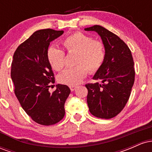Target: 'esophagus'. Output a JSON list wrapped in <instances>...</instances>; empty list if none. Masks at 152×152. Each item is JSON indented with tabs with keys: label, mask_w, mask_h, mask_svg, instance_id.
<instances>
[{
	"label": "esophagus",
	"mask_w": 152,
	"mask_h": 152,
	"mask_svg": "<svg viewBox=\"0 0 152 152\" xmlns=\"http://www.w3.org/2000/svg\"><path fill=\"white\" fill-rule=\"evenodd\" d=\"M69 87H70V89H71V91H74L76 88V86H70Z\"/></svg>",
	"instance_id": "esophagus-1"
}]
</instances>
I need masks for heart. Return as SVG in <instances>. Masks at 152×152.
<instances>
[{"label": "heart", "mask_w": 152, "mask_h": 152, "mask_svg": "<svg viewBox=\"0 0 152 152\" xmlns=\"http://www.w3.org/2000/svg\"><path fill=\"white\" fill-rule=\"evenodd\" d=\"M63 46L69 53H76L75 67L66 69L58 76V81L68 86L79 84L88 74L100 69L106 58V50L102 41L81 32L69 35L63 41ZM47 59L53 70L60 71L65 66L64 50L51 46L47 50Z\"/></svg>", "instance_id": "1"}]
</instances>
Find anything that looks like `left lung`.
I'll list each match as a JSON object with an SVG mask.
<instances>
[{"label":"left lung","instance_id":"8db88e82","mask_svg":"<svg viewBox=\"0 0 152 152\" xmlns=\"http://www.w3.org/2000/svg\"><path fill=\"white\" fill-rule=\"evenodd\" d=\"M100 36L106 50V58L93 78L102 83H87V104L91 114L109 119L119 114L129 99L135 71L132 52L116 34L99 25L84 28Z\"/></svg>","mask_w":152,"mask_h":152}]
</instances>
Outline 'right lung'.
Listing matches in <instances>:
<instances>
[{
  "instance_id": "add662e5",
  "label": "right lung",
  "mask_w": 152,
  "mask_h": 152,
  "mask_svg": "<svg viewBox=\"0 0 152 152\" xmlns=\"http://www.w3.org/2000/svg\"><path fill=\"white\" fill-rule=\"evenodd\" d=\"M64 31L43 29L36 31L15 50L11 64V78L15 94L26 113L36 123L50 126L58 123L65 115L64 104L71 90L66 85L54 83L52 68L47 59L50 43Z\"/></svg>"
}]
</instances>
